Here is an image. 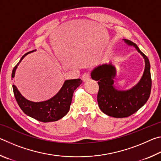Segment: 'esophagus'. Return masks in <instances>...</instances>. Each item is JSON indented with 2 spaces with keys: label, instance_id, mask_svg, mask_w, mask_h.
<instances>
[{
  "label": "esophagus",
  "instance_id": "34e87169",
  "mask_svg": "<svg viewBox=\"0 0 161 161\" xmlns=\"http://www.w3.org/2000/svg\"><path fill=\"white\" fill-rule=\"evenodd\" d=\"M81 78H82V80L84 81H86L90 79V75H89V72H84L83 75L81 76Z\"/></svg>",
  "mask_w": 161,
  "mask_h": 161
}]
</instances>
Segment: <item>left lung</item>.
<instances>
[{"mask_svg": "<svg viewBox=\"0 0 161 161\" xmlns=\"http://www.w3.org/2000/svg\"><path fill=\"white\" fill-rule=\"evenodd\" d=\"M124 40L127 45L135 47L145 59V69L139 82L129 90L116 89L114 85L116 68L111 63L99 65L91 73L92 80L98 81L99 84L97 102L99 108L103 113L114 118H125L136 113L146 103L151 91V66L148 58L134 42Z\"/></svg>", "mask_w": 161, "mask_h": 161, "instance_id": "obj_1", "label": "left lung"}]
</instances>
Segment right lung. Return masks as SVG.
<instances>
[{
  "label": "right lung",
  "instance_id": "add662e5",
  "mask_svg": "<svg viewBox=\"0 0 161 161\" xmlns=\"http://www.w3.org/2000/svg\"><path fill=\"white\" fill-rule=\"evenodd\" d=\"M32 52L34 50L27 53L22 57L20 60L13 68L12 72L13 78L15 77V70L20 62L27 54ZM81 83L82 81L81 79L66 80L58 94L50 99L40 102H34L26 99L22 96L14 84H13V89L15 99L21 110L32 118L46 123L58 121L66 115L70 108L74 92Z\"/></svg>",
  "mask_w": 161,
  "mask_h": 161
}]
</instances>
